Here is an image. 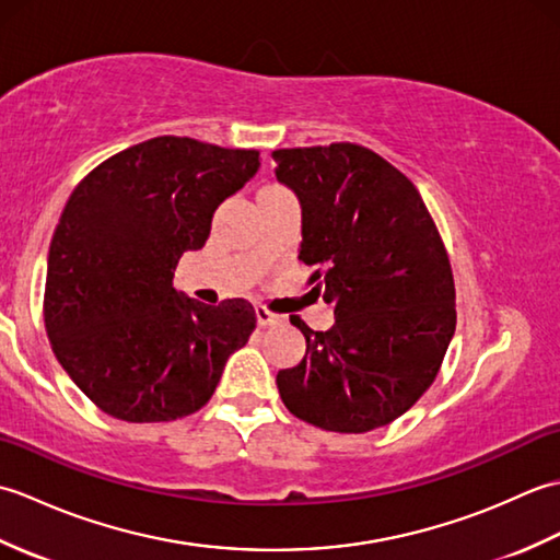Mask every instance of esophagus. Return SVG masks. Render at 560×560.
<instances>
[{"instance_id":"obj_1","label":"esophagus","mask_w":560,"mask_h":560,"mask_svg":"<svg viewBox=\"0 0 560 560\" xmlns=\"http://www.w3.org/2000/svg\"><path fill=\"white\" fill-rule=\"evenodd\" d=\"M255 313H257V325L259 327H273V325H281L283 323V315L271 313L269 307H265V305H257Z\"/></svg>"}]
</instances>
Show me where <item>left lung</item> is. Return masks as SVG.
<instances>
[{
  "instance_id": "8db88e82",
  "label": "left lung",
  "mask_w": 560,
  "mask_h": 560,
  "mask_svg": "<svg viewBox=\"0 0 560 560\" xmlns=\"http://www.w3.org/2000/svg\"><path fill=\"white\" fill-rule=\"evenodd\" d=\"M271 159L301 201L299 259L315 267L311 283L337 317L327 331L291 317L307 347L299 365L279 371V395L325 431L387 425L433 385L455 335L443 237L419 189L371 149L339 141Z\"/></svg>"
}]
</instances>
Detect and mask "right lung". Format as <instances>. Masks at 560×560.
<instances>
[{"label":"right lung","instance_id":"1","mask_svg":"<svg viewBox=\"0 0 560 560\" xmlns=\"http://www.w3.org/2000/svg\"><path fill=\"white\" fill-rule=\"evenodd\" d=\"M259 168V151L156 137L74 187L47 255L43 317L59 365L101 411L175 421L211 399L257 325L243 299L205 305L173 289L213 211Z\"/></svg>","mask_w":560,"mask_h":560}]
</instances>
